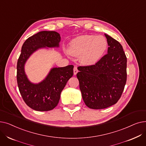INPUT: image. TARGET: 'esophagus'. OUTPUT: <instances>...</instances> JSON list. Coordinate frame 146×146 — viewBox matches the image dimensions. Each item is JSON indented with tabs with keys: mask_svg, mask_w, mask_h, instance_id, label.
<instances>
[{
	"mask_svg": "<svg viewBox=\"0 0 146 146\" xmlns=\"http://www.w3.org/2000/svg\"><path fill=\"white\" fill-rule=\"evenodd\" d=\"M73 72H74V74L76 75V74L78 73V67L77 66H74V68H73Z\"/></svg>",
	"mask_w": 146,
	"mask_h": 146,
	"instance_id": "34e87169",
	"label": "esophagus"
}]
</instances>
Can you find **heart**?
Instances as JSON below:
<instances>
[{"instance_id": "heart-1", "label": "heart", "mask_w": 146, "mask_h": 146, "mask_svg": "<svg viewBox=\"0 0 146 146\" xmlns=\"http://www.w3.org/2000/svg\"><path fill=\"white\" fill-rule=\"evenodd\" d=\"M107 48V41L102 36L85 35L74 38L68 50L72 56H80V61L86 65L94 64L100 60Z\"/></svg>"}]
</instances>
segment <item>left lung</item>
<instances>
[{
    "instance_id": "8db88e82",
    "label": "left lung",
    "mask_w": 146,
    "mask_h": 146,
    "mask_svg": "<svg viewBox=\"0 0 146 146\" xmlns=\"http://www.w3.org/2000/svg\"><path fill=\"white\" fill-rule=\"evenodd\" d=\"M108 54L95 64L79 66L77 78L82 98L91 109L101 110L115 104L127 81V57L121 44L105 34Z\"/></svg>"
}]
</instances>
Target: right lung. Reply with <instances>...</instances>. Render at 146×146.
Masks as SVG:
<instances>
[{
	"label": "right lung",
	"instance_id": "obj_1",
	"mask_svg": "<svg viewBox=\"0 0 146 146\" xmlns=\"http://www.w3.org/2000/svg\"><path fill=\"white\" fill-rule=\"evenodd\" d=\"M60 36L55 31H41L29 37L23 44L17 62V79L23 100L34 110L47 111L57 105L61 91L73 75V66L52 68L47 77L38 84L31 83L24 71L27 59L36 50L58 47Z\"/></svg>",
	"mask_w": 146,
	"mask_h": 146
}]
</instances>
